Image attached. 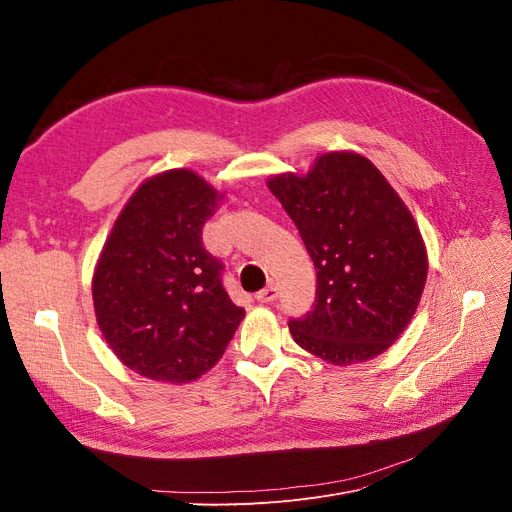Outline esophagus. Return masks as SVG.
<instances>
[{"instance_id": "esophagus-1", "label": "esophagus", "mask_w": 512, "mask_h": 512, "mask_svg": "<svg viewBox=\"0 0 512 512\" xmlns=\"http://www.w3.org/2000/svg\"><path fill=\"white\" fill-rule=\"evenodd\" d=\"M256 299L260 301V303H271V301H275L277 299V288L271 284V286H267V288H262L260 292H256Z\"/></svg>"}]
</instances>
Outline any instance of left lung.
I'll return each mask as SVG.
<instances>
[{
    "instance_id": "1",
    "label": "left lung",
    "mask_w": 512,
    "mask_h": 512,
    "mask_svg": "<svg viewBox=\"0 0 512 512\" xmlns=\"http://www.w3.org/2000/svg\"><path fill=\"white\" fill-rule=\"evenodd\" d=\"M316 267V305L290 320L292 339L346 367L382 354L406 331L427 282V250L410 209L356 151H329L305 175L267 179Z\"/></svg>"
}]
</instances>
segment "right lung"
Listing matches in <instances>:
<instances>
[{
  "instance_id": "right-lung-1",
  "label": "right lung",
  "mask_w": 512,
  "mask_h": 512,
  "mask_svg": "<svg viewBox=\"0 0 512 512\" xmlns=\"http://www.w3.org/2000/svg\"><path fill=\"white\" fill-rule=\"evenodd\" d=\"M222 198L190 168L164 170L138 185L106 237L91 277L98 327L117 359L149 380H198L245 316L200 239Z\"/></svg>"
}]
</instances>
